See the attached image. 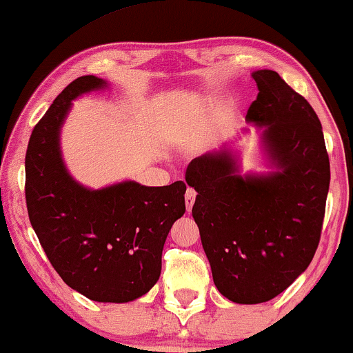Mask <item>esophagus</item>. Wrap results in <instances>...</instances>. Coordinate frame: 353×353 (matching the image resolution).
<instances>
[{
  "instance_id": "1",
  "label": "esophagus",
  "mask_w": 353,
  "mask_h": 353,
  "mask_svg": "<svg viewBox=\"0 0 353 353\" xmlns=\"http://www.w3.org/2000/svg\"><path fill=\"white\" fill-rule=\"evenodd\" d=\"M194 199H196V191L193 188H188L185 193V204H186V211H191L193 210V204H194Z\"/></svg>"
}]
</instances>
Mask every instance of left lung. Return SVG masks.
<instances>
[{
	"mask_svg": "<svg viewBox=\"0 0 353 353\" xmlns=\"http://www.w3.org/2000/svg\"><path fill=\"white\" fill-rule=\"evenodd\" d=\"M252 77L259 94L245 119L265 125L280 172L242 178L228 152H210L191 160L185 175L198 191L191 212L216 288L239 304L270 301L307 268L330 183L323 125L307 99L276 72Z\"/></svg>",
	"mask_w": 353,
	"mask_h": 353,
	"instance_id": "obj_1",
	"label": "left lung"
}]
</instances>
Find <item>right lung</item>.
Masks as SVG:
<instances>
[{
    "label": "right lung",
    "mask_w": 353,
    "mask_h": 353,
    "mask_svg": "<svg viewBox=\"0 0 353 353\" xmlns=\"http://www.w3.org/2000/svg\"><path fill=\"white\" fill-rule=\"evenodd\" d=\"M103 86L93 75L73 80L32 129L26 204L47 259L70 288L93 301L128 303L159 280L163 243L185 214L186 185L124 181L91 191L72 180L60 157V125L72 99Z\"/></svg>",
    "instance_id": "1"
}]
</instances>
